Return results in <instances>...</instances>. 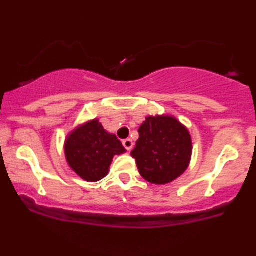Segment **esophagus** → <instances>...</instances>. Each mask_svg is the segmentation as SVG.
<instances>
[{
	"label": "esophagus",
	"instance_id": "obj_1",
	"mask_svg": "<svg viewBox=\"0 0 256 256\" xmlns=\"http://www.w3.org/2000/svg\"><path fill=\"white\" fill-rule=\"evenodd\" d=\"M122 144H124L126 150H128V152L134 148V142H132V140H130V138H126V140H122Z\"/></svg>",
	"mask_w": 256,
	"mask_h": 256
}]
</instances>
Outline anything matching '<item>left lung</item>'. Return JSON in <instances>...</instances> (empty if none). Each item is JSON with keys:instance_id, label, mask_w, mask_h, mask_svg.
Listing matches in <instances>:
<instances>
[{"instance_id": "obj_1", "label": "left lung", "mask_w": 256, "mask_h": 256, "mask_svg": "<svg viewBox=\"0 0 256 256\" xmlns=\"http://www.w3.org/2000/svg\"><path fill=\"white\" fill-rule=\"evenodd\" d=\"M138 134L140 138L131 155L146 182L165 185L186 171L192 161V140L189 128L176 116H146Z\"/></svg>"}]
</instances>
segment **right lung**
Listing matches in <instances>:
<instances>
[{
	"label": "right lung",
	"instance_id": "add662e5",
	"mask_svg": "<svg viewBox=\"0 0 256 256\" xmlns=\"http://www.w3.org/2000/svg\"><path fill=\"white\" fill-rule=\"evenodd\" d=\"M67 165L86 182H98L110 172L116 155L126 152L114 134L104 130L98 118L78 125L67 134L64 144Z\"/></svg>",
	"mask_w": 256,
	"mask_h": 256
}]
</instances>
